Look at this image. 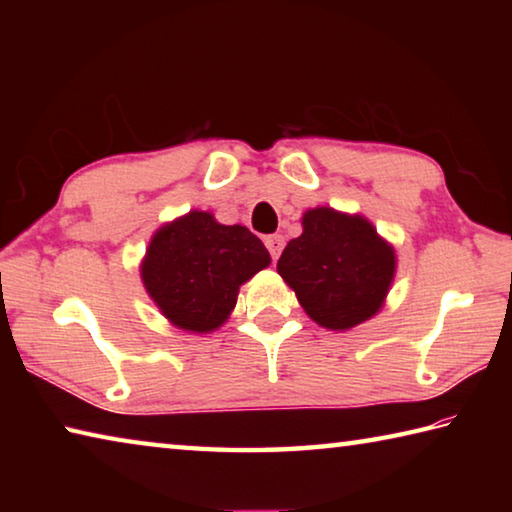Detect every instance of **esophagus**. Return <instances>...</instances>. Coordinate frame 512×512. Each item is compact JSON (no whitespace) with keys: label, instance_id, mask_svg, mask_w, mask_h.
I'll use <instances>...</instances> for the list:
<instances>
[{"label":"esophagus","instance_id":"1","mask_svg":"<svg viewBox=\"0 0 512 512\" xmlns=\"http://www.w3.org/2000/svg\"><path fill=\"white\" fill-rule=\"evenodd\" d=\"M264 244L268 248V253H271V257L277 259V257H280V253H282V248H284V237L282 235H268L264 239Z\"/></svg>","mask_w":512,"mask_h":512}]
</instances>
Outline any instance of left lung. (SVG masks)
<instances>
[{
    "instance_id": "left-lung-1",
    "label": "left lung",
    "mask_w": 512,
    "mask_h": 512,
    "mask_svg": "<svg viewBox=\"0 0 512 512\" xmlns=\"http://www.w3.org/2000/svg\"><path fill=\"white\" fill-rule=\"evenodd\" d=\"M277 273L318 325L350 329L375 316L395 275V250L361 216L316 207L302 216Z\"/></svg>"
}]
</instances>
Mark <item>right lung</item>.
<instances>
[{"label": "right lung", "mask_w": 512, "mask_h": 512, "mask_svg": "<svg viewBox=\"0 0 512 512\" xmlns=\"http://www.w3.org/2000/svg\"><path fill=\"white\" fill-rule=\"evenodd\" d=\"M268 264V250L244 225H221L212 214L189 212L155 232L142 280L173 325L212 332L235 309L241 284Z\"/></svg>", "instance_id": "1"}]
</instances>
